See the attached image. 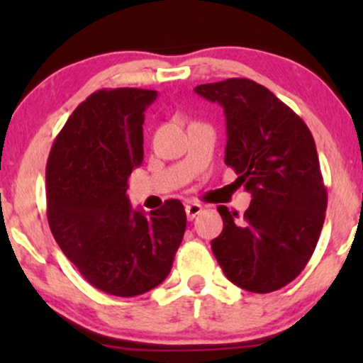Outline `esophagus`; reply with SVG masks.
Instances as JSON below:
<instances>
[{
    "mask_svg": "<svg viewBox=\"0 0 363 363\" xmlns=\"http://www.w3.org/2000/svg\"><path fill=\"white\" fill-rule=\"evenodd\" d=\"M203 211V206L199 205V203H189V205H186V215L187 218L193 220L196 215H199Z\"/></svg>",
    "mask_w": 363,
    "mask_h": 363,
    "instance_id": "1",
    "label": "esophagus"
}]
</instances>
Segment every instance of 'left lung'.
I'll return each instance as SVG.
<instances>
[{"label":"left lung","instance_id":"left-lung-1","mask_svg":"<svg viewBox=\"0 0 363 363\" xmlns=\"http://www.w3.org/2000/svg\"><path fill=\"white\" fill-rule=\"evenodd\" d=\"M223 107L225 164L252 196L242 218L218 206L223 230L211 251L240 289L269 294L302 273L328 206L318 150L306 123L266 86L228 78L194 89Z\"/></svg>","mask_w":363,"mask_h":363}]
</instances>
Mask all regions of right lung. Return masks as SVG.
<instances>
[{"label":"right lung","mask_w":363,"mask_h":363,"mask_svg":"<svg viewBox=\"0 0 363 363\" xmlns=\"http://www.w3.org/2000/svg\"><path fill=\"white\" fill-rule=\"evenodd\" d=\"M155 99L143 89L91 94L66 121L45 167L54 239L90 285L116 297L160 285L186 232L179 199L147 215L126 194L143 162L145 111Z\"/></svg>","instance_id":"right-lung-1"}]
</instances>
